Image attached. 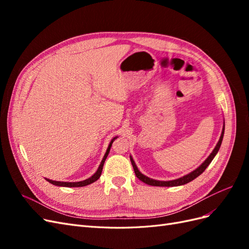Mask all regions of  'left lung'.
Listing matches in <instances>:
<instances>
[{
	"instance_id": "8db88e82",
	"label": "left lung",
	"mask_w": 249,
	"mask_h": 249,
	"mask_svg": "<svg viewBox=\"0 0 249 249\" xmlns=\"http://www.w3.org/2000/svg\"><path fill=\"white\" fill-rule=\"evenodd\" d=\"M223 134H224V126L222 129V132H221V136L219 138V141H218V143L216 144L215 148L213 149V152L210 154V156L207 158V159L205 160V162H203L199 167H197L195 170H193L192 172L188 173V175L179 178H177V179H172V180H157V179H154V178H150L146 176L143 175V173H141L137 166L136 164H135L133 158L130 156V159H131V163L133 165V168H134V171H135V175H136V177L142 180L143 183H145L147 185H150V186H158V187H175V186H180V185H185L187 183L191 182V180H193L194 178H196L198 176H200L201 173L206 170V168L209 166L210 163L212 162V160L214 159V157L216 156V154L218 153V150H219L220 148V145H221V142H222V139H223Z\"/></svg>"
}]
</instances>
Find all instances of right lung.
Segmentation results:
<instances>
[{"instance_id":"obj_1","label":"right lung","mask_w":249,"mask_h":249,"mask_svg":"<svg viewBox=\"0 0 249 249\" xmlns=\"http://www.w3.org/2000/svg\"><path fill=\"white\" fill-rule=\"evenodd\" d=\"M116 138H117V137H114V138H113V139L111 140L110 144H109V146H108V148H107V150H106V154H105V156H104V158H103V160H102V162H101V164H100L99 168H97L96 172L94 173V175H93L92 177H90L89 178H86L85 180H81V182H72V183H71V182H58V180H53V179H49V178H46V179L48 180L49 183H51V184H53V185H55V186H61V187H84V186H87V185H89V184L94 183L95 180H97V179L100 178V177H101V175H102L104 163H105V161H106V159H107V157H108V154H109V152H110V148H111V145H112L113 141H114Z\"/></svg>"}]
</instances>
